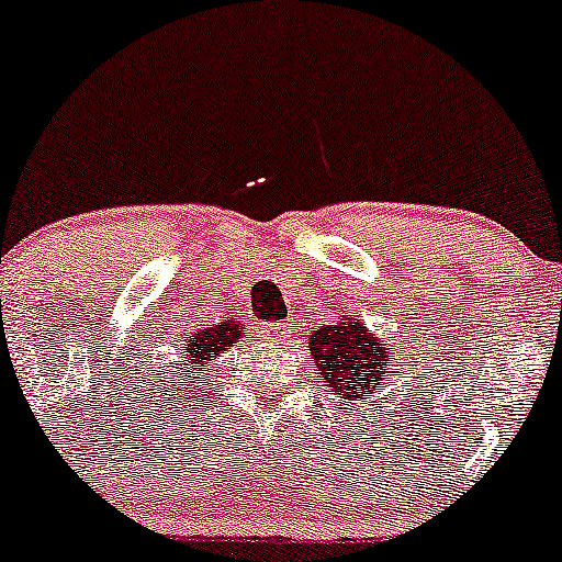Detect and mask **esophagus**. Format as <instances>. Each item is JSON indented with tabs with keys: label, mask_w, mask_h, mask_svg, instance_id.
Masks as SVG:
<instances>
[{
	"label": "esophagus",
	"mask_w": 562,
	"mask_h": 562,
	"mask_svg": "<svg viewBox=\"0 0 562 562\" xmlns=\"http://www.w3.org/2000/svg\"><path fill=\"white\" fill-rule=\"evenodd\" d=\"M283 331H286V327H283V324H279V322L268 324V335H273V337H281Z\"/></svg>",
	"instance_id": "1"
}]
</instances>
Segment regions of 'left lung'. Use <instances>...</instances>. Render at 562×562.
Listing matches in <instances>:
<instances>
[{
    "mask_svg": "<svg viewBox=\"0 0 562 562\" xmlns=\"http://www.w3.org/2000/svg\"><path fill=\"white\" fill-rule=\"evenodd\" d=\"M307 351L318 380L346 402L370 400L383 389L391 367L400 364L391 359L389 342L372 335L359 316H340V322L313 329L307 335Z\"/></svg>",
    "mask_w": 562,
    "mask_h": 562,
    "instance_id": "1",
    "label": "left lung"
}]
</instances>
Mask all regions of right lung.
<instances>
[{"label": "right lung", "instance_id": "right-lung-1", "mask_svg": "<svg viewBox=\"0 0 562 562\" xmlns=\"http://www.w3.org/2000/svg\"><path fill=\"white\" fill-rule=\"evenodd\" d=\"M246 335V324L240 322H220V324H206V327L187 331V337L179 346V367L177 370L166 372L168 378L177 380L171 383L173 391H184L187 385L195 383L198 378H203L209 372L211 361L220 353H225L235 340ZM168 383V380H166Z\"/></svg>", "mask_w": 562, "mask_h": 562}]
</instances>
